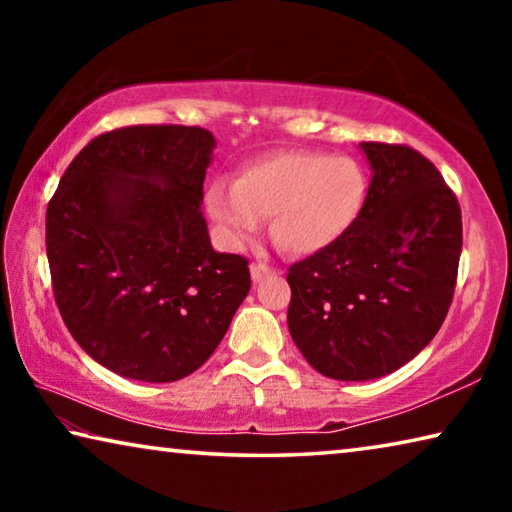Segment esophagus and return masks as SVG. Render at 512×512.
Masks as SVG:
<instances>
[{"label":"esophagus","mask_w":512,"mask_h":512,"mask_svg":"<svg viewBox=\"0 0 512 512\" xmlns=\"http://www.w3.org/2000/svg\"><path fill=\"white\" fill-rule=\"evenodd\" d=\"M268 273H273V268L268 266L266 262H259V259H257V262L250 264V275H253L255 282L262 280V277H266Z\"/></svg>","instance_id":"1"}]
</instances>
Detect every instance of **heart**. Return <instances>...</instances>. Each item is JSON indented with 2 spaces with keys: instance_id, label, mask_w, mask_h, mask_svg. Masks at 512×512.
Masks as SVG:
<instances>
[{
  "instance_id": "1",
  "label": "heart",
  "mask_w": 512,
  "mask_h": 512,
  "mask_svg": "<svg viewBox=\"0 0 512 512\" xmlns=\"http://www.w3.org/2000/svg\"><path fill=\"white\" fill-rule=\"evenodd\" d=\"M368 173L348 155L280 151L248 162L235 185L214 180L207 212L223 237L239 244L268 216L275 246L311 255L343 239L368 201Z\"/></svg>"
}]
</instances>
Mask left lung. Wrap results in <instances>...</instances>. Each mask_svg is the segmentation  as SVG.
Returning a JSON list of instances; mask_svg holds the SVG:
<instances>
[{
    "instance_id": "8db88e82",
    "label": "left lung",
    "mask_w": 512,
    "mask_h": 512,
    "mask_svg": "<svg viewBox=\"0 0 512 512\" xmlns=\"http://www.w3.org/2000/svg\"><path fill=\"white\" fill-rule=\"evenodd\" d=\"M368 201L343 239L289 266V332L320 375L375 379L443 325L463 246L461 205L436 164L406 144L363 142Z\"/></svg>"
}]
</instances>
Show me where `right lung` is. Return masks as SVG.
Segmentation results:
<instances>
[{
	"instance_id": "right-lung-1",
	"label": "right lung",
	"mask_w": 512,
	"mask_h": 512,
	"mask_svg": "<svg viewBox=\"0 0 512 512\" xmlns=\"http://www.w3.org/2000/svg\"><path fill=\"white\" fill-rule=\"evenodd\" d=\"M214 137L201 126L101 133L47 205L51 289L69 334L121 377L176 381L210 359L250 291L201 210Z\"/></svg>"
}]
</instances>
